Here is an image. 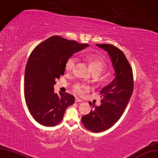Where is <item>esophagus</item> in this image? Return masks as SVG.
<instances>
[{"mask_svg":"<svg viewBox=\"0 0 158 158\" xmlns=\"http://www.w3.org/2000/svg\"><path fill=\"white\" fill-rule=\"evenodd\" d=\"M82 101H83V100L79 99V98H78V97H76V99H75V102H82Z\"/></svg>","mask_w":158,"mask_h":158,"instance_id":"1","label":"esophagus"}]
</instances>
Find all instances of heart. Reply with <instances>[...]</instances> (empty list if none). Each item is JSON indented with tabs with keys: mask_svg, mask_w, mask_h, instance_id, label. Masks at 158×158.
<instances>
[{
	"mask_svg": "<svg viewBox=\"0 0 158 158\" xmlns=\"http://www.w3.org/2000/svg\"><path fill=\"white\" fill-rule=\"evenodd\" d=\"M85 59L89 64V67L91 69L93 74H98L100 75L102 72L106 69L105 63L97 55L88 54V55L86 56ZM76 63H77V59L75 57H71L69 58L66 63H65V70L68 72H71L74 69ZM73 89L75 93L79 95H84L87 90L88 89V87L83 84H77L74 85Z\"/></svg>",
	"mask_w": 158,
	"mask_h": 158,
	"instance_id": "obj_1",
	"label": "heart"
}]
</instances>
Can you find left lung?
Wrapping results in <instances>:
<instances>
[{
    "label": "left lung",
    "instance_id": "8db88e82",
    "mask_svg": "<svg viewBox=\"0 0 158 158\" xmlns=\"http://www.w3.org/2000/svg\"><path fill=\"white\" fill-rule=\"evenodd\" d=\"M96 46L108 53L115 75L112 82L100 91L101 105H94L93 110L81 117V122L86 129L98 133L110 128L121 118L133 94V76L126 56L119 48L112 44Z\"/></svg>",
    "mask_w": 158,
    "mask_h": 158
}]
</instances>
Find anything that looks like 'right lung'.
<instances>
[{
  "mask_svg": "<svg viewBox=\"0 0 158 158\" xmlns=\"http://www.w3.org/2000/svg\"><path fill=\"white\" fill-rule=\"evenodd\" d=\"M88 46L53 36L31 53L25 67L24 94L28 109L38 123L48 127L56 126L63 119L66 108L74 104L73 95L54 93L53 85L64 75L67 59Z\"/></svg>",
  "mask_w": 158,
  "mask_h": 158,
  "instance_id": "obj_1",
  "label": "right lung"
}]
</instances>
